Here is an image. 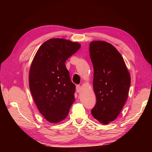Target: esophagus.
<instances>
[{
	"mask_svg": "<svg viewBox=\"0 0 152 152\" xmlns=\"http://www.w3.org/2000/svg\"><path fill=\"white\" fill-rule=\"evenodd\" d=\"M76 89H77V93H80V92L82 91V87L79 85H78L76 86Z\"/></svg>",
	"mask_w": 152,
	"mask_h": 152,
	"instance_id": "obj_1",
	"label": "esophagus"
}]
</instances>
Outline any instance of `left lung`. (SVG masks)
Returning a JSON list of instances; mask_svg holds the SVG:
<instances>
[{
	"mask_svg": "<svg viewBox=\"0 0 152 152\" xmlns=\"http://www.w3.org/2000/svg\"><path fill=\"white\" fill-rule=\"evenodd\" d=\"M89 53L96 97L91 113L101 124H108L117 118L126 102L131 75L121 54L111 44L92 41Z\"/></svg>",
	"mask_w": 152,
	"mask_h": 152,
	"instance_id": "left-lung-1",
	"label": "left lung"
}]
</instances>
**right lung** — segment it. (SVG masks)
Returning <instances> with one entry per match:
<instances>
[{
  "label": "right lung",
  "instance_id": "add662e5",
  "mask_svg": "<svg viewBox=\"0 0 152 152\" xmlns=\"http://www.w3.org/2000/svg\"><path fill=\"white\" fill-rule=\"evenodd\" d=\"M78 42L50 39L37 51L29 72V87L40 113L50 123L65 120L75 101V86L65 61L80 48Z\"/></svg>",
  "mask_w": 152,
  "mask_h": 152
}]
</instances>
